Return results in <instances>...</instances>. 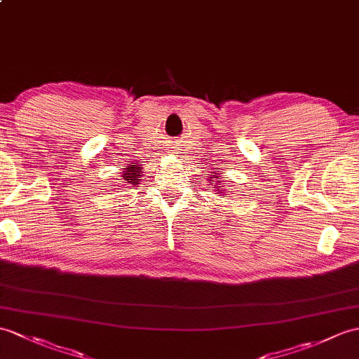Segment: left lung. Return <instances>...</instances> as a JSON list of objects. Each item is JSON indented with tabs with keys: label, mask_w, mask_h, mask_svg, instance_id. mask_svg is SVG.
<instances>
[{
	"label": "left lung",
	"mask_w": 359,
	"mask_h": 359,
	"mask_svg": "<svg viewBox=\"0 0 359 359\" xmlns=\"http://www.w3.org/2000/svg\"><path fill=\"white\" fill-rule=\"evenodd\" d=\"M215 174H217V172H214V171H212V174H210V176H212L215 182H219V180H217V176H215ZM212 177H211V179H212ZM215 187H217V185H215ZM217 189H219V193H222V189H220V188H217Z\"/></svg>",
	"instance_id": "8db88e82"
}]
</instances>
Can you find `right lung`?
I'll use <instances>...</instances> for the list:
<instances>
[{"instance_id": "right-lung-1", "label": "right lung", "mask_w": 359, "mask_h": 359, "mask_svg": "<svg viewBox=\"0 0 359 359\" xmlns=\"http://www.w3.org/2000/svg\"><path fill=\"white\" fill-rule=\"evenodd\" d=\"M142 165H130L128 168H123V176H122V182L125 185H130V187H135L140 182V171ZM127 188V187H125Z\"/></svg>"}]
</instances>
